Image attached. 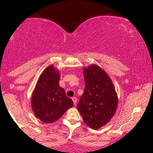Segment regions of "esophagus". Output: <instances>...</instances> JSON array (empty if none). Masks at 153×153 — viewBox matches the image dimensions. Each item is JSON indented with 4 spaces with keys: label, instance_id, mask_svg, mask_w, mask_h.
<instances>
[{
    "label": "esophagus",
    "instance_id": "34e87169",
    "mask_svg": "<svg viewBox=\"0 0 153 153\" xmlns=\"http://www.w3.org/2000/svg\"><path fill=\"white\" fill-rule=\"evenodd\" d=\"M72 100H73V103L75 105L77 103V98L76 97H73L72 98Z\"/></svg>",
    "mask_w": 153,
    "mask_h": 153
}]
</instances>
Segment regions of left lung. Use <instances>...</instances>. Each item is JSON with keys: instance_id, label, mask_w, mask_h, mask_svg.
I'll return each mask as SVG.
<instances>
[{"instance_id": "obj_1", "label": "left lung", "mask_w": 153, "mask_h": 153, "mask_svg": "<svg viewBox=\"0 0 153 153\" xmlns=\"http://www.w3.org/2000/svg\"><path fill=\"white\" fill-rule=\"evenodd\" d=\"M85 88L77 108L84 122L98 129L114 115L118 98L111 80L106 73L96 65L83 68Z\"/></svg>"}]
</instances>
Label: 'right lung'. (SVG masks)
<instances>
[{"mask_svg":"<svg viewBox=\"0 0 153 153\" xmlns=\"http://www.w3.org/2000/svg\"><path fill=\"white\" fill-rule=\"evenodd\" d=\"M59 71L54 66H48L40 75L33 91L31 108L36 118L42 122H56L73 106L64 88L59 86Z\"/></svg>","mask_w":153,"mask_h":153,"instance_id":"right-lung-1","label":"right lung"}]
</instances>
